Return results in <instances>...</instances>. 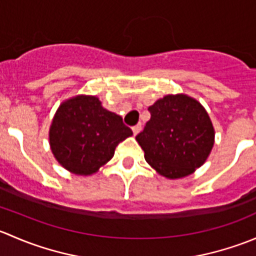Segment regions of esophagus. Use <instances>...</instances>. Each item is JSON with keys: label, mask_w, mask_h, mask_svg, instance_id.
<instances>
[{"label": "esophagus", "mask_w": 256, "mask_h": 256, "mask_svg": "<svg viewBox=\"0 0 256 256\" xmlns=\"http://www.w3.org/2000/svg\"><path fill=\"white\" fill-rule=\"evenodd\" d=\"M141 130V124H138V125L132 126V131H134V135H138Z\"/></svg>", "instance_id": "esophagus-1"}]
</instances>
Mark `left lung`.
<instances>
[{"mask_svg": "<svg viewBox=\"0 0 256 256\" xmlns=\"http://www.w3.org/2000/svg\"><path fill=\"white\" fill-rule=\"evenodd\" d=\"M151 118L136 140L144 160L162 176L186 177L202 166L214 144L204 108L187 95H167L148 108Z\"/></svg>", "mask_w": 256, "mask_h": 256, "instance_id": "left-lung-1", "label": "left lung"}]
</instances>
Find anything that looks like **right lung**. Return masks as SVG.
<instances>
[{
  "mask_svg": "<svg viewBox=\"0 0 256 256\" xmlns=\"http://www.w3.org/2000/svg\"><path fill=\"white\" fill-rule=\"evenodd\" d=\"M131 135L121 116L104 109L98 98L80 95L59 106L49 142L64 168L88 176L110 161L116 146Z\"/></svg>",
  "mask_w": 256,
  "mask_h": 256,
  "instance_id": "obj_1",
  "label": "right lung"
}]
</instances>
